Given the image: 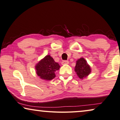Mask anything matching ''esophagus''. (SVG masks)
I'll return each mask as SVG.
<instances>
[{
  "label": "esophagus",
  "mask_w": 120,
  "mask_h": 120,
  "mask_svg": "<svg viewBox=\"0 0 120 120\" xmlns=\"http://www.w3.org/2000/svg\"><path fill=\"white\" fill-rule=\"evenodd\" d=\"M69 63V62L68 61H66V60H64L63 61L61 62V64L62 65H66V64H68Z\"/></svg>",
  "instance_id": "esophagus-1"
}]
</instances>
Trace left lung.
<instances>
[{"instance_id": "left-lung-1", "label": "left lung", "mask_w": 120, "mask_h": 120, "mask_svg": "<svg viewBox=\"0 0 120 120\" xmlns=\"http://www.w3.org/2000/svg\"><path fill=\"white\" fill-rule=\"evenodd\" d=\"M75 70L79 78L83 79L91 73L90 66L83 58H81L76 61Z\"/></svg>"}]
</instances>
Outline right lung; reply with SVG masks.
Instances as JSON below:
<instances>
[{
    "label": "right lung",
    "mask_w": 120,
    "mask_h": 120,
    "mask_svg": "<svg viewBox=\"0 0 120 120\" xmlns=\"http://www.w3.org/2000/svg\"><path fill=\"white\" fill-rule=\"evenodd\" d=\"M60 65L55 62L50 55H46L35 66L36 73L43 80H50L55 77V72L60 68Z\"/></svg>",
    "instance_id": "right-lung-1"
}]
</instances>
